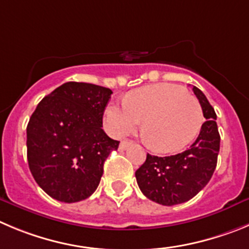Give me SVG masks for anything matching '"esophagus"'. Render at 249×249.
<instances>
[{"mask_svg": "<svg viewBox=\"0 0 249 249\" xmlns=\"http://www.w3.org/2000/svg\"><path fill=\"white\" fill-rule=\"evenodd\" d=\"M132 143H133V142H132V141H122V142L120 143V149L121 150H124V149H126V148H128L129 145L132 144Z\"/></svg>", "mask_w": 249, "mask_h": 249, "instance_id": "esophagus-1", "label": "esophagus"}]
</instances>
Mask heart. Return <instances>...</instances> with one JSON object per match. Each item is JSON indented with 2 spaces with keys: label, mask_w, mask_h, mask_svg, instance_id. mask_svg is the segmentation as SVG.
Returning a JSON list of instances; mask_svg holds the SVG:
<instances>
[{
  "label": "heart",
  "mask_w": 249,
  "mask_h": 249,
  "mask_svg": "<svg viewBox=\"0 0 249 249\" xmlns=\"http://www.w3.org/2000/svg\"><path fill=\"white\" fill-rule=\"evenodd\" d=\"M202 120L197 99L173 84L137 89L124 97V106L112 104L105 109V123L113 136L132 133L143 121V140L159 153L188 145L199 133Z\"/></svg>",
  "instance_id": "b5f03b06"
}]
</instances>
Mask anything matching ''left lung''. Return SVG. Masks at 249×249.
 <instances>
[{"label": "left lung", "instance_id": "obj_1", "mask_svg": "<svg viewBox=\"0 0 249 249\" xmlns=\"http://www.w3.org/2000/svg\"><path fill=\"white\" fill-rule=\"evenodd\" d=\"M206 118L195 142L184 152L169 157L147 154L137 169L136 179L148 199L164 206L182 204L193 199L213 177L220 152L216 113L202 91L193 86Z\"/></svg>", "mask_w": 249, "mask_h": 249}]
</instances>
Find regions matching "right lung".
<instances>
[{
	"label": "right lung",
	"instance_id": "add662e5",
	"mask_svg": "<svg viewBox=\"0 0 249 249\" xmlns=\"http://www.w3.org/2000/svg\"><path fill=\"white\" fill-rule=\"evenodd\" d=\"M112 91L69 81L38 104L27 126V159L36 184L53 199L77 202L100 184L104 163L120 142L102 129Z\"/></svg>",
	"mask_w": 249,
	"mask_h": 249
}]
</instances>
